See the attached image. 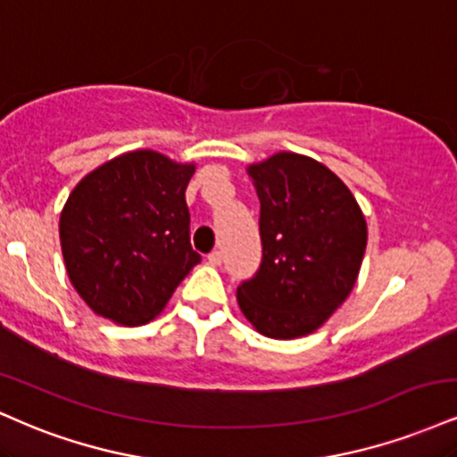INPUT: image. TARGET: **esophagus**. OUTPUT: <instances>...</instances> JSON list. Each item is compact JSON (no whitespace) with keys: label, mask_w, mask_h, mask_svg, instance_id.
Here are the masks:
<instances>
[{"label":"esophagus","mask_w":457,"mask_h":457,"mask_svg":"<svg viewBox=\"0 0 457 457\" xmlns=\"http://www.w3.org/2000/svg\"><path fill=\"white\" fill-rule=\"evenodd\" d=\"M221 262H223L221 251H212V253H208V263H211V266H221Z\"/></svg>","instance_id":"esophagus-1"}]
</instances>
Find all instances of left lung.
Instances as JSON below:
<instances>
[{
	"instance_id": "8db88e82",
	"label": "left lung",
	"mask_w": 457,
	"mask_h": 457,
	"mask_svg": "<svg viewBox=\"0 0 457 457\" xmlns=\"http://www.w3.org/2000/svg\"><path fill=\"white\" fill-rule=\"evenodd\" d=\"M246 172L260 197L262 266L236 291L251 326L268 338L315 332L349 298L364 260V212L328 166L277 153Z\"/></svg>"
}]
</instances>
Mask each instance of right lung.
<instances>
[{
	"label": "right lung",
	"mask_w": 457,
	"mask_h": 457,
	"mask_svg": "<svg viewBox=\"0 0 457 457\" xmlns=\"http://www.w3.org/2000/svg\"><path fill=\"white\" fill-rule=\"evenodd\" d=\"M194 172L195 163L140 148L71 189L59 238L70 281L96 315L120 326L148 323L200 263L185 202Z\"/></svg>",
	"instance_id": "1"
}]
</instances>
